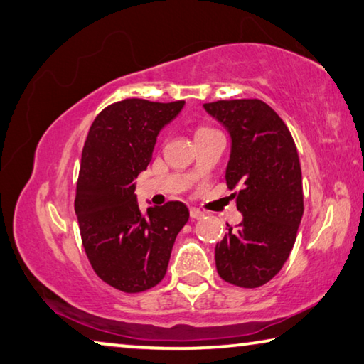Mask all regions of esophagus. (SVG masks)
Masks as SVG:
<instances>
[{
  "label": "esophagus",
  "instance_id": "obj_1",
  "mask_svg": "<svg viewBox=\"0 0 364 364\" xmlns=\"http://www.w3.org/2000/svg\"><path fill=\"white\" fill-rule=\"evenodd\" d=\"M203 215H205V213L200 211L198 208H190V218L192 219H201Z\"/></svg>",
  "mask_w": 364,
  "mask_h": 364
}]
</instances>
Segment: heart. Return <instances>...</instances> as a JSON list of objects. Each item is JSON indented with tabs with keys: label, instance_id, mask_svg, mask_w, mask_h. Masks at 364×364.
<instances>
[{
	"label": "heart",
	"instance_id": "1",
	"mask_svg": "<svg viewBox=\"0 0 364 364\" xmlns=\"http://www.w3.org/2000/svg\"><path fill=\"white\" fill-rule=\"evenodd\" d=\"M214 131L215 129H213V127H209V126H198L195 131V136H201V134H208V132H214Z\"/></svg>",
	"mask_w": 364,
	"mask_h": 364
}]
</instances>
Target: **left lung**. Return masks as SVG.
<instances>
[{
	"instance_id": "1",
	"label": "left lung",
	"mask_w": 364,
	"mask_h": 364,
	"mask_svg": "<svg viewBox=\"0 0 364 364\" xmlns=\"http://www.w3.org/2000/svg\"><path fill=\"white\" fill-rule=\"evenodd\" d=\"M232 136L225 181L240 188L241 224L228 227L215 246V267L224 282L259 288L283 269L304 214L302 171L288 126L264 100L233 99L205 104ZM228 225V224H227Z\"/></svg>"
}]
</instances>
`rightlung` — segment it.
<instances>
[{"label": "right lung", "instance_id": "add662e5", "mask_svg": "<svg viewBox=\"0 0 364 364\" xmlns=\"http://www.w3.org/2000/svg\"><path fill=\"white\" fill-rule=\"evenodd\" d=\"M183 104L114 102L95 117L82 146L75 196L82 247L95 275L127 294L161 282L177 233L188 220L181 201L142 211L134 193V178L149 166L159 129Z\"/></svg>", "mask_w": 364, "mask_h": 364}]
</instances>
